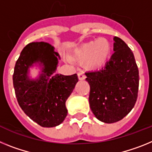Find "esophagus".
Returning <instances> with one entry per match:
<instances>
[{"instance_id": "34e87169", "label": "esophagus", "mask_w": 152, "mask_h": 152, "mask_svg": "<svg viewBox=\"0 0 152 152\" xmlns=\"http://www.w3.org/2000/svg\"><path fill=\"white\" fill-rule=\"evenodd\" d=\"M78 78L80 80H83L86 79V76L83 72H80L78 73Z\"/></svg>"}]
</instances>
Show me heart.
I'll return each mask as SVG.
<instances>
[{
    "label": "heart",
    "instance_id": "b5f03b06",
    "mask_svg": "<svg viewBox=\"0 0 152 152\" xmlns=\"http://www.w3.org/2000/svg\"><path fill=\"white\" fill-rule=\"evenodd\" d=\"M111 52V44L105 38L83 43L72 53V56L78 60H86L92 69H99L105 65Z\"/></svg>",
    "mask_w": 152,
    "mask_h": 152
}]
</instances>
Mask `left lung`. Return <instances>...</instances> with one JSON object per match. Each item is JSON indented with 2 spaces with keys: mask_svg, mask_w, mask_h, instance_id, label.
<instances>
[{
  "mask_svg": "<svg viewBox=\"0 0 152 152\" xmlns=\"http://www.w3.org/2000/svg\"><path fill=\"white\" fill-rule=\"evenodd\" d=\"M110 60L99 71L86 72L90 86L89 106L96 118L105 123L118 122L134 107L139 75L134 54L122 39L113 38Z\"/></svg>",
  "mask_w": 152,
  "mask_h": 152,
  "instance_id": "left-lung-1",
  "label": "left lung"
}]
</instances>
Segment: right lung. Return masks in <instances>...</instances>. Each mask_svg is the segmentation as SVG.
<instances>
[{
    "label": "right lung",
    "instance_id": "right-lung-1",
    "mask_svg": "<svg viewBox=\"0 0 152 152\" xmlns=\"http://www.w3.org/2000/svg\"><path fill=\"white\" fill-rule=\"evenodd\" d=\"M60 56L45 42L27 44L16 62L13 83L17 99L24 113L42 127H56L68 113L66 102L78 82L76 74L55 73ZM38 74L33 77L30 69Z\"/></svg>",
    "mask_w": 152,
    "mask_h": 152
}]
</instances>
